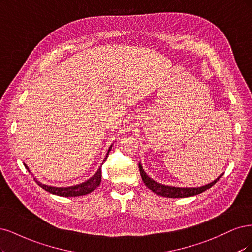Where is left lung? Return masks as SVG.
Returning <instances> with one entry per match:
<instances>
[{
  "label": "left lung",
  "mask_w": 252,
  "mask_h": 252,
  "mask_svg": "<svg viewBox=\"0 0 252 252\" xmlns=\"http://www.w3.org/2000/svg\"><path fill=\"white\" fill-rule=\"evenodd\" d=\"M139 170H140V175H141L143 183L147 185L153 192H155L156 194H158V196L165 197V198H189V197H192V196H197V194L202 193L203 191H205L208 189L212 188V186L214 184H216L217 181L223 176V174H222L213 182H210V183L205 184L203 186H199V188H178V186H170V185L161 184L154 179H152V178L144 172V169H143L140 162H139Z\"/></svg>",
  "instance_id": "obj_1"
}]
</instances>
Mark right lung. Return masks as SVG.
<instances>
[{"instance_id": "add662e5", "label": "right lung", "mask_w": 252, "mask_h": 252, "mask_svg": "<svg viewBox=\"0 0 252 252\" xmlns=\"http://www.w3.org/2000/svg\"><path fill=\"white\" fill-rule=\"evenodd\" d=\"M112 145H110L107 155H105V157L103 159V162L107 160L109 153L112 149ZM24 165H25V167L30 173L28 166L25 163H24ZM34 180L43 189H45L46 191L50 192L52 194H55V196H60V197H80V196H85V194L92 192L93 190L96 189L97 186L100 184V182H101V168L99 167L98 170H97V172L90 178V179H88L87 181H85L83 183L76 184V185L67 186V188H58V186H51V185L43 184V183H40L39 181H37L36 178H34Z\"/></svg>"}]
</instances>
